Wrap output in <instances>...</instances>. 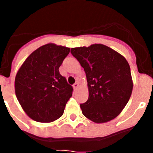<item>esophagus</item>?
Masks as SVG:
<instances>
[{
  "label": "esophagus",
  "instance_id": "1",
  "mask_svg": "<svg viewBox=\"0 0 153 153\" xmlns=\"http://www.w3.org/2000/svg\"><path fill=\"white\" fill-rule=\"evenodd\" d=\"M78 86H79V83H74V86H73V87H74V90H77Z\"/></svg>",
  "mask_w": 153,
  "mask_h": 153
}]
</instances>
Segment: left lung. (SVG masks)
I'll return each instance as SVG.
<instances>
[{
	"label": "left lung",
	"instance_id": "1",
	"mask_svg": "<svg viewBox=\"0 0 153 153\" xmlns=\"http://www.w3.org/2000/svg\"><path fill=\"white\" fill-rule=\"evenodd\" d=\"M86 73L89 97L80 104L82 113L96 123H103L120 115L132 91L129 65L123 56L103 44L71 48Z\"/></svg>",
	"mask_w": 153,
	"mask_h": 153
}]
</instances>
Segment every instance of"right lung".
I'll list each match as a JSON object with an SVG mask.
<instances>
[{
  "mask_svg": "<svg viewBox=\"0 0 153 153\" xmlns=\"http://www.w3.org/2000/svg\"><path fill=\"white\" fill-rule=\"evenodd\" d=\"M70 51L54 44L41 46L17 71L16 97L24 111L36 122L51 123L60 118L72 97L73 87L59 72Z\"/></svg>",
  "mask_w": 153,
  "mask_h": 153,
  "instance_id": "obj_1",
  "label": "right lung"
}]
</instances>
